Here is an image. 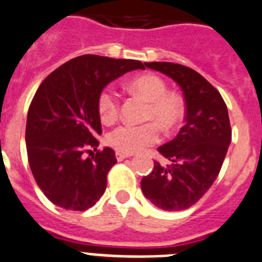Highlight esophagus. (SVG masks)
Masks as SVG:
<instances>
[{
  "label": "esophagus",
  "mask_w": 262,
  "mask_h": 262,
  "mask_svg": "<svg viewBox=\"0 0 262 262\" xmlns=\"http://www.w3.org/2000/svg\"><path fill=\"white\" fill-rule=\"evenodd\" d=\"M130 154H124V152H120V151H117L116 152V159H117V161H121V160H124V159H126V158H130Z\"/></svg>",
  "instance_id": "esophagus-1"
}]
</instances>
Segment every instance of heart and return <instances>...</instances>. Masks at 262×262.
Segmentation results:
<instances>
[{"mask_svg":"<svg viewBox=\"0 0 262 262\" xmlns=\"http://www.w3.org/2000/svg\"><path fill=\"white\" fill-rule=\"evenodd\" d=\"M133 94L147 101L145 120H152L142 125L123 124L110 132L107 143L124 154H134L145 150L160 139L159 123L169 132L178 125L183 117V102L178 95L167 93V84L161 77L146 73L134 77L128 82ZM119 97L112 88L107 86L98 95V112L104 123H112L119 115Z\"/></svg>","mask_w":262,"mask_h":262,"instance_id":"heart-1","label":"heart"}]
</instances>
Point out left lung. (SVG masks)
<instances>
[{
    "label": "left lung",
    "mask_w": 262,
    "mask_h": 262,
    "mask_svg": "<svg viewBox=\"0 0 262 262\" xmlns=\"http://www.w3.org/2000/svg\"><path fill=\"white\" fill-rule=\"evenodd\" d=\"M145 66L180 85L186 115L177 137L158 148L170 163L154 161L152 172L142 178L141 189L158 208L183 211L208 191L221 170L231 142L229 112L219 90L192 68L170 62Z\"/></svg>",
    "instance_id": "1"
}]
</instances>
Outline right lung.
Listing matches in <instances>:
<instances>
[{"mask_svg":"<svg viewBox=\"0 0 262 262\" xmlns=\"http://www.w3.org/2000/svg\"><path fill=\"white\" fill-rule=\"evenodd\" d=\"M138 68L145 70L139 60L86 54L58 67L38 86L27 116V155L41 191L60 208L86 211L103 195L117 160L112 148L97 150L102 134L98 95ZM92 148L97 152L85 158Z\"/></svg>","mask_w":262,"mask_h":262,"instance_id":"right-lung-1","label":"right lung"}]
</instances>
